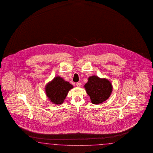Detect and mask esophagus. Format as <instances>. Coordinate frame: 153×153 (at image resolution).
Wrapping results in <instances>:
<instances>
[{
  "mask_svg": "<svg viewBox=\"0 0 153 153\" xmlns=\"http://www.w3.org/2000/svg\"><path fill=\"white\" fill-rule=\"evenodd\" d=\"M76 86H77L78 88L81 87V83H79V82H77V83H76Z\"/></svg>",
  "mask_w": 153,
  "mask_h": 153,
  "instance_id": "esophagus-1",
  "label": "esophagus"
}]
</instances>
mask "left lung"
I'll return each instance as SVG.
<instances>
[{
  "label": "left lung",
  "instance_id": "1",
  "mask_svg": "<svg viewBox=\"0 0 153 153\" xmlns=\"http://www.w3.org/2000/svg\"><path fill=\"white\" fill-rule=\"evenodd\" d=\"M84 88L94 104H99L107 100L113 91V86L108 79H102L95 75L88 77Z\"/></svg>",
  "mask_w": 153,
  "mask_h": 153
}]
</instances>
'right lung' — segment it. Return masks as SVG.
I'll return each instance as SVG.
<instances>
[{
  "instance_id": "add662e5",
  "label": "right lung",
  "mask_w": 153,
  "mask_h": 153,
  "mask_svg": "<svg viewBox=\"0 0 153 153\" xmlns=\"http://www.w3.org/2000/svg\"><path fill=\"white\" fill-rule=\"evenodd\" d=\"M74 86L60 76H56L45 86V93L48 99L56 105L62 104L68 93Z\"/></svg>"
}]
</instances>
